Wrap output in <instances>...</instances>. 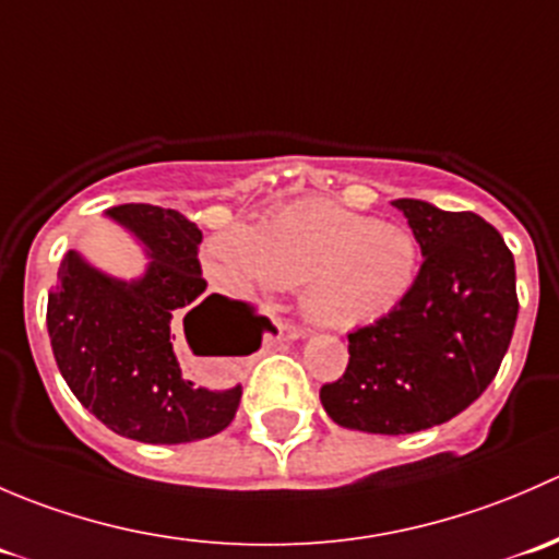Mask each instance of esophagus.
<instances>
[{
    "label": "esophagus",
    "instance_id": "34e87169",
    "mask_svg": "<svg viewBox=\"0 0 559 559\" xmlns=\"http://www.w3.org/2000/svg\"><path fill=\"white\" fill-rule=\"evenodd\" d=\"M281 335H284V337H300V335H302V330H300V326L281 324Z\"/></svg>",
    "mask_w": 559,
    "mask_h": 559
}]
</instances>
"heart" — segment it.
Returning a JSON list of instances; mask_svg holds the SVG:
<instances>
[{"mask_svg":"<svg viewBox=\"0 0 559 559\" xmlns=\"http://www.w3.org/2000/svg\"><path fill=\"white\" fill-rule=\"evenodd\" d=\"M202 267L238 297L302 286V308L316 324L359 326L403 302L419 273V243L400 224L300 200L270 213L259 229L233 224L213 233Z\"/></svg>","mask_w":559,"mask_h":559,"instance_id":"b5f03b06","label":"heart"}]
</instances>
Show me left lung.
I'll use <instances>...</instances> for the list:
<instances>
[{"label": "left lung", "instance_id": "obj_1", "mask_svg": "<svg viewBox=\"0 0 559 559\" xmlns=\"http://www.w3.org/2000/svg\"><path fill=\"white\" fill-rule=\"evenodd\" d=\"M421 264L392 313L348 332V365L319 397L335 425L405 436L443 425L492 384L514 335V253L471 211L394 200Z\"/></svg>", "mask_w": 559, "mask_h": 559}]
</instances>
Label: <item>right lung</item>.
Masks as SVG:
<instances>
[{
	"instance_id": "add662e5",
	"label": "right lung",
	"mask_w": 559,
	"mask_h": 559,
	"mask_svg": "<svg viewBox=\"0 0 559 559\" xmlns=\"http://www.w3.org/2000/svg\"><path fill=\"white\" fill-rule=\"evenodd\" d=\"M107 213L154 259L143 278L123 284L67 253L45 313L56 365L83 408L118 436L143 443L216 436L235 419L243 386L191 381L175 341L186 335L197 357H246L273 324L251 302L202 295V233L183 213L143 202Z\"/></svg>"
}]
</instances>
